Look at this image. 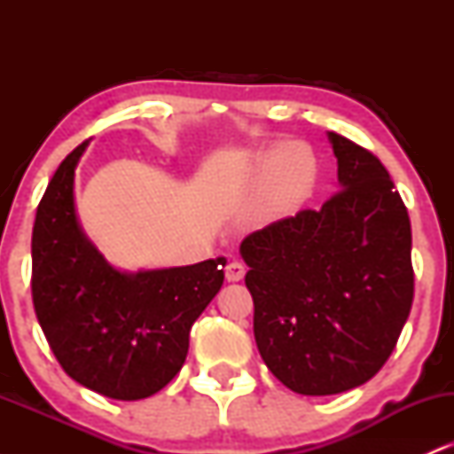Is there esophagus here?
<instances>
[{
  "label": "esophagus",
  "mask_w": 454,
  "mask_h": 454,
  "mask_svg": "<svg viewBox=\"0 0 454 454\" xmlns=\"http://www.w3.org/2000/svg\"><path fill=\"white\" fill-rule=\"evenodd\" d=\"M245 278V264L239 262V260H231L226 267V279L228 281H241Z\"/></svg>",
  "instance_id": "34e87169"
}]
</instances>
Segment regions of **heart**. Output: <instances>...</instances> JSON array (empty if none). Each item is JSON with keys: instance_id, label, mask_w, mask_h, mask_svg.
Listing matches in <instances>:
<instances>
[{"instance_id": "heart-1", "label": "heart", "mask_w": 454, "mask_h": 454, "mask_svg": "<svg viewBox=\"0 0 454 454\" xmlns=\"http://www.w3.org/2000/svg\"><path fill=\"white\" fill-rule=\"evenodd\" d=\"M247 173L254 184H264L258 220L270 223L293 215L305 205L317 185L320 164L314 149L305 143H286L254 151Z\"/></svg>"}]
</instances>
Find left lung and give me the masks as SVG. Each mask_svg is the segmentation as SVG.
Returning a JSON list of instances; mask_svg holds the SVG:
<instances>
[{
    "label": "left lung",
    "mask_w": 454,
    "mask_h": 454,
    "mask_svg": "<svg viewBox=\"0 0 454 454\" xmlns=\"http://www.w3.org/2000/svg\"><path fill=\"white\" fill-rule=\"evenodd\" d=\"M340 192L243 239L254 337L275 378L299 395L372 380L414 299L410 217L376 155L326 132Z\"/></svg>",
    "instance_id": "8db88e82"
}]
</instances>
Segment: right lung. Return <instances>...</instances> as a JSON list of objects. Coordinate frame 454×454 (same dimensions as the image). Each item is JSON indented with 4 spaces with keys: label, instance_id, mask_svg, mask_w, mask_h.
Returning <instances> with one entry per match:
<instances>
[{
    "label": "right lung",
    "instance_id": "right-lung-1",
    "mask_svg": "<svg viewBox=\"0 0 454 454\" xmlns=\"http://www.w3.org/2000/svg\"><path fill=\"white\" fill-rule=\"evenodd\" d=\"M82 143L61 161L38 205L31 294L64 372L104 397L155 395L184 367L190 328L220 293L226 258L121 270L82 231L74 176Z\"/></svg>",
    "mask_w": 454,
    "mask_h": 454
}]
</instances>
